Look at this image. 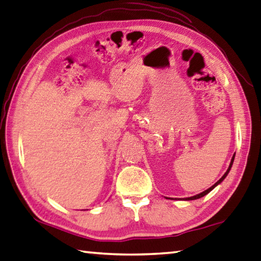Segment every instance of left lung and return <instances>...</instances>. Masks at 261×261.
Returning <instances> with one entry per match:
<instances>
[{"label":"left lung","mask_w":261,"mask_h":261,"mask_svg":"<svg viewBox=\"0 0 261 261\" xmlns=\"http://www.w3.org/2000/svg\"><path fill=\"white\" fill-rule=\"evenodd\" d=\"M234 158H235V154L233 155V158H231V161H230V164H229V167H228V169H227V171L225 172V174L224 176H222L219 180H218V181L213 185V186H211L210 188H207L206 191H204V192H202V193H200V194H197V195H194V196H191V197H186V198H184L185 201H192V200H197V198H201V197H203L204 195H206L207 193H210L213 188H215L216 186H218V185H219L220 182H222V180H224L226 177H227V174H228V172L230 171V169H231V165H233V162H234Z\"/></svg>","instance_id":"1"}]
</instances>
